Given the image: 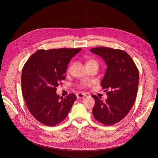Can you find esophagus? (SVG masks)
Returning a JSON list of instances; mask_svg holds the SVG:
<instances>
[{
	"label": "esophagus",
	"instance_id": "34e87169",
	"mask_svg": "<svg viewBox=\"0 0 158 158\" xmlns=\"http://www.w3.org/2000/svg\"><path fill=\"white\" fill-rule=\"evenodd\" d=\"M76 96H77V97L79 98H83V97H85V95H84L83 94H81V93H79V92L78 94H77Z\"/></svg>",
	"mask_w": 158,
	"mask_h": 158
}]
</instances>
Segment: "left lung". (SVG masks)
Masks as SVG:
<instances>
[{"label":"left lung","mask_w":158,"mask_h":158,"mask_svg":"<svg viewBox=\"0 0 158 158\" xmlns=\"http://www.w3.org/2000/svg\"><path fill=\"white\" fill-rule=\"evenodd\" d=\"M74 48L39 50L25 63L22 73V92L31 114L47 126H55L68 115L76 101L74 94H56L60 82L72 58Z\"/></svg>","instance_id":"left-lung-1"}]
</instances>
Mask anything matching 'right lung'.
<instances>
[{"mask_svg": "<svg viewBox=\"0 0 158 158\" xmlns=\"http://www.w3.org/2000/svg\"><path fill=\"white\" fill-rule=\"evenodd\" d=\"M105 61L107 69L101 81L105 97L95 96V118L106 126L121 121L133 106L138 92L139 73L131 56L120 49L98 47L90 50Z\"/></svg>", "mask_w": 158, "mask_h": 158, "instance_id": "obj_1", "label": "right lung"}]
</instances>
